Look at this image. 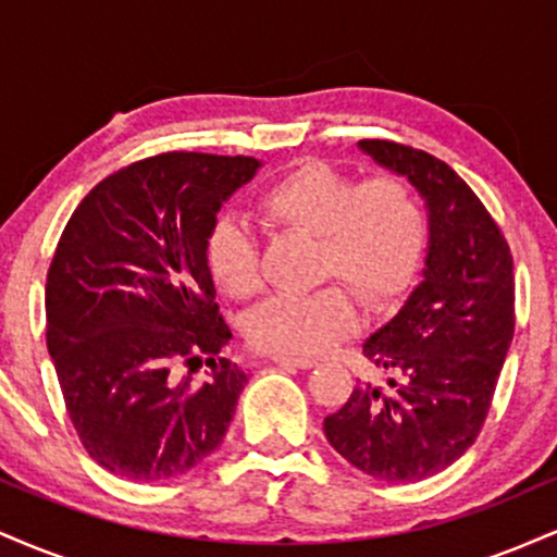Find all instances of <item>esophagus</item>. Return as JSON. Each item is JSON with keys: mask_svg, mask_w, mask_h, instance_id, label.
<instances>
[{"mask_svg": "<svg viewBox=\"0 0 557 557\" xmlns=\"http://www.w3.org/2000/svg\"><path fill=\"white\" fill-rule=\"evenodd\" d=\"M272 361L277 363V367H287V369H311V367H317V361L309 359V356L277 354V356H272Z\"/></svg>", "mask_w": 557, "mask_h": 557, "instance_id": "1", "label": "esophagus"}]
</instances>
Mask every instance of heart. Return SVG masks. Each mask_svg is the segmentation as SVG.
Segmentation results:
<instances>
[{
  "label": "heart",
  "instance_id": "1",
  "mask_svg": "<svg viewBox=\"0 0 557 557\" xmlns=\"http://www.w3.org/2000/svg\"><path fill=\"white\" fill-rule=\"evenodd\" d=\"M259 207L274 225L319 238L317 280L344 285H324L309 296H274L259 306L246 332L264 354H322L356 327L351 295L367 311H385L406 296L424 261V207L413 185L393 172L356 183L327 162H304L277 177ZM207 261L227 296L248 300L264 287L259 246L240 222H216Z\"/></svg>",
  "mask_w": 557,
  "mask_h": 557
}]
</instances>
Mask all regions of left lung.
<instances>
[{"label": "left lung", "mask_w": 557, "mask_h": 557, "mask_svg": "<svg viewBox=\"0 0 557 557\" xmlns=\"http://www.w3.org/2000/svg\"><path fill=\"white\" fill-rule=\"evenodd\" d=\"M359 146L424 196L430 248L417 290L363 343L387 382H359L324 419V434L363 474L419 482L458 461L482 432L513 341V257L484 203L443 159L382 138Z\"/></svg>", "instance_id": "1"}]
</instances>
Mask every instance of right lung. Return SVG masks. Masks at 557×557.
Masks as SVG:
<instances>
[{
    "label": "right lung",
    "mask_w": 557,
    "mask_h": 557,
    "mask_svg": "<svg viewBox=\"0 0 557 557\" xmlns=\"http://www.w3.org/2000/svg\"><path fill=\"white\" fill-rule=\"evenodd\" d=\"M253 157L168 151L104 177L62 230L47 345L70 421L101 469L164 482L220 447L248 376L222 359L207 240ZM207 362V381L193 374Z\"/></svg>",
    "instance_id": "1"
}]
</instances>
